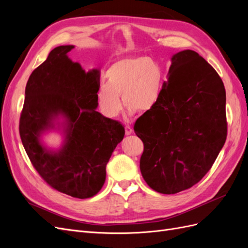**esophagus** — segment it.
Instances as JSON below:
<instances>
[{"mask_svg": "<svg viewBox=\"0 0 248 248\" xmlns=\"http://www.w3.org/2000/svg\"><path fill=\"white\" fill-rule=\"evenodd\" d=\"M132 128L130 126H125V134L126 136H129V134H131L132 133Z\"/></svg>", "mask_w": 248, "mask_h": 248, "instance_id": "esophagus-1", "label": "esophagus"}]
</instances>
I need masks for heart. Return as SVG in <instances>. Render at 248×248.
Instances as JSON below:
<instances>
[{"label": "heart", "instance_id": "b5f03b06", "mask_svg": "<svg viewBox=\"0 0 248 248\" xmlns=\"http://www.w3.org/2000/svg\"><path fill=\"white\" fill-rule=\"evenodd\" d=\"M96 93L97 106L103 116L115 119L122 110V101L129 114L153 109L162 93L163 70L154 59L125 58L111 64Z\"/></svg>", "mask_w": 248, "mask_h": 248}]
</instances>
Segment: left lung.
<instances>
[{
  "label": "left lung",
  "mask_w": 248,
  "mask_h": 248,
  "mask_svg": "<svg viewBox=\"0 0 248 248\" xmlns=\"http://www.w3.org/2000/svg\"><path fill=\"white\" fill-rule=\"evenodd\" d=\"M156 107L134 132L144 142L141 176L157 192L174 194L200 182L227 140L226 90L213 67L186 49L171 57Z\"/></svg>",
  "instance_id": "obj_1"
}]
</instances>
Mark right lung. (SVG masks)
<instances>
[{
    "mask_svg": "<svg viewBox=\"0 0 248 248\" xmlns=\"http://www.w3.org/2000/svg\"><path fill=\"white\" fill-rule=\"evenodd\" d=\"M74 46L52 49L32 72L19 119L22 145L33 167L52 188L77 199L94 197L106 181L107 164L124 138L123 125L96 110L100 72H85L67 56ZM64 118L62 148L51 152L41 134Z\"/></svg>",
    "mask_w": 248,
    "mask_h": 248,
    "instance_id": "1",
    "label": "right lung"
}]
</instances>
